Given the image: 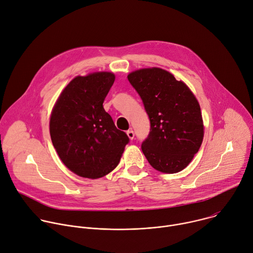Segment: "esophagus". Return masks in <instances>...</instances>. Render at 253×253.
Masks as SVG:
<instances>
[{
    "mask_svg": "<svg viewBox=\"0 0 253 253\" xmlns=\"http://www.w3.org/2000/svg\"><path fill=\"white\" fill-rule=\"evenodd\" d=\"M127 135H128V137L132 140V139H134L135 133H134V131H133L132 129H130V130H128V131H127Z\"/></svg>",
    "mask_w": 253,
    "mask_h": 253,
    "instance_id": "esophagus-1",
    "label": "esophagus"
}]
</instances>
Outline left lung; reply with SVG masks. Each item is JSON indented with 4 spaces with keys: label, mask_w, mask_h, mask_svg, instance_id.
<instances>
[{
    "label": "left lung",
    "mask_w": 253,
    "mask_h": 253,
    "mask_svg": "<svg viewBox=\"0 0 253 253\" xmlns=\"http://www.w3.org/2000/svg\"><path fill=\"white\" fill-rule=\"evenodd\" d=\"M128 80L142 99L150 132L141 149L163 173L183 170L198 152L204 135L200 106L182 81L160 68L132 72Z\"/></svg>",
    "instance_id": "left-lung-1"
}]
</instances>
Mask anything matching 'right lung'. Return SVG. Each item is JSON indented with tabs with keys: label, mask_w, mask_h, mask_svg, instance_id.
I'll return each instance as SVG.
<instances>
[{
	"label": "right lung",
	"mask_w": 253,
	"mask_h": 253,
	"mask_svg": "<svg viewBox=\"0 0 253 253\" xmlns=\"http://www.w3.org/2000/svg\"><path fill=\"white\" fill-rule=\"evenodd\" d=\"M114 81L110 72L77 76L62 91L52 110L53 145L67 168L81 177L96 179L110 173L129 142L103 107Z\"/></svg>",
	"instance_id": "add662e5"
}]
</instances>
